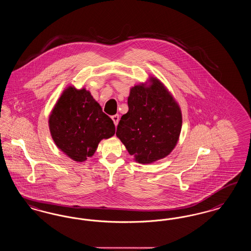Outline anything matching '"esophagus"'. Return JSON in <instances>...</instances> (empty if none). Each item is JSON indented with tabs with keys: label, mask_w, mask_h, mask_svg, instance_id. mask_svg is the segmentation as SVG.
Returning a JSON list of instances; mask_svg holds the SVG:
<instances>
[{
	"label": "esophagus",
	"mask_w": 251,
	"mask_h": 251,
	"mask_svg": "<svg viewBox=\"0 0 251 251\" xmlns=\"http://www.w3.org/2000/svg\"><path fill=\"white\" fill-rule=\"evenodd\" d=\"M112 120L114 121V124L117 126V125L119 124V121H120V116H119V115L112 116Z\"/></svg>",
	"instance_id": "esophagus-1"
}]
</instances>
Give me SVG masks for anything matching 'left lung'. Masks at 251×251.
Masks as SVG:
<instances>
[{
    "label": "left lung",
    "instance_id": "obj_1",
    "mask_svg": "<svg viewBox=\"0 0 251 251\" xmlns=\"http://www.w3.org/2000/svg\"><path fill=\"white\" fill-rule=\"evenodd\" d=\"M128 106L116 134L135 161L146 164L169 155L178 141L182 116L164 86L153 77L150 87L134 86Z\"/></svg>",
    "mask_w": 251,
    "mask_h": 251
}]
</instances>
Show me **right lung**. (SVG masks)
Instances as JSON below:
<instances>
[{
	"instance_id": "1",
	"label": "right lung",
	"mask_w": 251,
	"mask_h": 251,
	"mask_svg": "<svg viewBox=\"0 0 251 251\" xmlns=\"http://www.w3.org/2000/svg\"><path fill=\"white\" fill-rule=\"evenodd\" d=\"M51 136L60 151L74 161H86L101 139L115 134V125L90 91L69 87L50 116Z\"/></svg>"
}]
</instances>
